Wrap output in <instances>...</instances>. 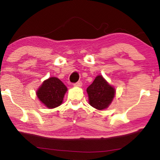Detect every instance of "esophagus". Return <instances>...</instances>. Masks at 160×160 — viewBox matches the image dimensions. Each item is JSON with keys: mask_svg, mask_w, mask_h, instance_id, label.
Returning <instances> with one entry per match:
<instances>
[{"mask_svg": "<svg viewBox=\"0 0 160 160\" xmlns=\"http://www.w3.org/2000/svg\"><path fill=\"white\" fill-rule=\"evenodd\" d=\"M74 86H78V87H80L82 86V82L81 81H79L78 82H75L74 84Z\"/></svg>", "mask_w": 160, "mask_h": 160, "instance_id": "obj_1", "label": "esophagus"}]
</instances>
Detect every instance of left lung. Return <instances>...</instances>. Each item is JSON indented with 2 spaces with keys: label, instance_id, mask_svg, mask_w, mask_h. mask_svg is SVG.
Here are the masks:
<instances>
[{
  "label": "left lung",
  "instance_id": "8db88e82",
  "mask_svg": "<svg viewBox=\"0 0 160 160\" xmlns=\"http://www.w3.org/2000/svg\"><path fill=\"white\" fill-rule=\"evenodd\" d=\"M89 96V103L98 110L108 108L115 95V89L104 80L102 75L97 76L86 89Z\"/></svg>",
  "mask_w": 160,
  "mask_h": 160
}]
</instances>
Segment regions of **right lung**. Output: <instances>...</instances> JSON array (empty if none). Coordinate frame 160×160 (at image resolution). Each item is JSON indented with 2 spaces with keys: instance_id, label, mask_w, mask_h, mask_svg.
<instances>
[{
  "instance_id": "right-lung-1",
  "label": "right lung",
  "mask_w": 160,
  "mask_h": 160,
  "mask_svg": "<svg viewBox=\"0 0 160 160\" xmlns=\"http://www.w3.org/2000/svg\"><path fill=\"white\" fill-rule=\"evenodd\" d=\"M68 89L57 78H49L44 80L37 91V96L46 107L55 108L61 105Z\"/></svg>"
}]
</instances>
